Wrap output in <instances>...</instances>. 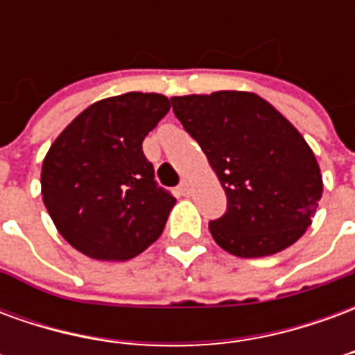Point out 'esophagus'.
<instances>
[{"mask_svg":"<svg viewBox=\"0 0 355 355\" xmlns=\"http://www.w3.org/2000/svg\"><path fill=\"white\" fill-rule=\"evenodd\" d=\"M178 192L182 193V196H190V192H192V188H190V180H182L180 182V186H178Z\"/></svg>","mask_w":355,"mask_h":355,"instance_id":"1","label":"esophagus"}]
</instances>
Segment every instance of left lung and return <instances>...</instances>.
Wrapping results in <instances>:
<instances>
[{
	"instance_id": "8db88e82",
	"label": "left lung",
	"mask_w": 355,
	"mask_h": 355,
	"mask_svg": "<svg viewBox=\"0 0 355 355\" xmlns=\"http://www.w3.org/2000/svg\"><path fill=\"white\" fill-rule=\"evenodd\" d=\"M173 112L205 152L228 207L209 223L224 251L275 254L312 224L323 192L318 159L289 119L247 91L173 96Z\"/></svg>"
}]
</instances>
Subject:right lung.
<instances>
[{
	"instance_id": "1",
	"label": "right lung",
	"mask_w": 355,
	"mask_h": 355,
	"mask_svg": "<svg viewBox=\"0 0 355 355\" xmlns=\"http://www.w3.org/2000/svg\"><path fill=\"white\" fill-rule=\"evenodd\" d=\"M171 110L157 93L94 102L51 144L42 196L58 234L96 261H129L162 236L175 198L154 180L142 140Z\"/></svg>"
}]
</instances>
